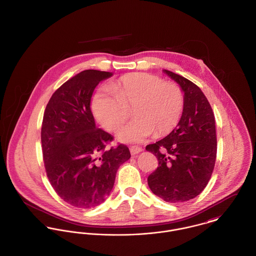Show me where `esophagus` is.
<instances>
[{
    "label": "esophagus",
    "instance_id": "34e87169",
    "mask_svg": "<svg viewBox=\"0 0 256 256\" xmlns=\"http://www.w3.org/2000/svg\"><path fill=\"white\" fill-rule=\"evenodd\" d=\"M142 150V148L140 146H130V152H131L132 156L139 154Z\"/></svg>",
    "mask_w": 256,
    "mask_h": 256
}]
</instances>
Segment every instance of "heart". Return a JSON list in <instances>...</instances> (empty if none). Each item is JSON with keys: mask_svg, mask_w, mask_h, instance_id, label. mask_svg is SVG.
<instances>
[{"mask_svg": "<svg viewBox=\"0 0 256 256\" xmlns=\"http://www.w3.org/2000/svg\"><path fill=\"white\" fill-rule=\"evenodd\" d=\"M112 92L98 90L94 96L93 112L98 121L114 132L128 118H134L117 133L122 142H140L152 132L162 136L178 125L185 104L179 85L164 82L148 73H131L119 78L110 87Z\"/></svg>", "mask_w": 256, "mask_h": 256, "instance_id": "obj_1", "label": "heart"}]
</instances>
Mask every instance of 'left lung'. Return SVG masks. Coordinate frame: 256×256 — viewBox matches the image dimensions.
<instances>
[{
	"label": "left lung",
	"mask_w": 256,
	"mask_h": 256,
	"mask_svg": "<svg viewBox=\"0 0 256 256\" xmlns=\"http://www.w3.org/2000/svg\"><path fill=\"white\" fill-rule=\"evenodd\" d=\"M164 72L181 86L185 104L177 127L146 146L158 160L148 184L156 196L175 204L196 198L208 184L216 160L217 138L213 110L200 87L172 71Z\"/></svg>",
	"instance_id": "8db88e82"
}]
</instances>
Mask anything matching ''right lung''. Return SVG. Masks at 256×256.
Masks as SVG:
<instances>
[{"label": "right lung", "mask_w": 256, "mask_h": 256, "mask_svg": "<svg viewBox=\"0 0 256 256\" xmlns=\"http://www.w3.org/2000/svg\"><path fill=\"white\" fill-rule=\"evenodd\" d=\"M112 72L84 70L50 96L43 116L41 142L46 177L66 202L98 206L110 194L117 169L131 154L127 146L106 148L114 137L96 128L90 102L96 86Z\"/></svg>", "instance_id": "1"}]
</instances>
